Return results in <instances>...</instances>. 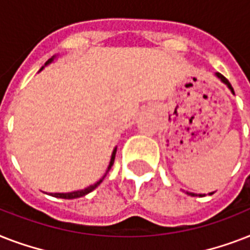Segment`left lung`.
<instances>
[{
  "instance_id": "obj_1",
  "label": "left lung",
  "mask_w": 250,
  "mask_h": 250,
  "mask_svg": "<svg viewBox=\"0 0 250 250\" xmlns=\"http://www.w3.org/2000/svg\"><path fill=\"white\" fill-rule=\"evenodd\" d=\"M215 75H217L218 78H219V79H221L222 82H223V83L226 84V85L229 86V89H231V92H232V93H233V88H232V85H231V84H229V80L226 79L225 76L222 75V74H219V72H217V74H215ZM189 194H190V196H196V194H194V193H189ZM210 194H213V193H210Z\"/></svg>"
}]
</instances>
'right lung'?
<instances>
[{
  "label": "right lung",
  "mask_w": 250,
  "mask_h": 250,
  "mask_svg": "<svg viewBox=\"0 0 250 250\" xmlns=\"http://www.w3.org/2000/svg\"><path fill=\"white\" fill-rule=\"evenodd\" d=\"M53 58H54V57H53ZM53 58L48 60V62H46V63H45V64L50 63V62H52V61H53ZM115 152H117V148L114 149L113 154H111V160H110V165H109V167H107V171H109L110 168H111V166H113L114 158H115ZM101 182H102V179H101V180H98V182L96 183V184H93V186H90V187H88V188H85V189L76 190V192H71V193H53L52 196H54V197H60V198H68V200H70V198L83 197V196L88 194V193H89V192H92V190H93L94 188H97V187L100 186V183H101Z\"/></svg>",
  "instance_id": "1"
}]
</instances>
